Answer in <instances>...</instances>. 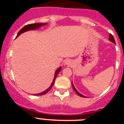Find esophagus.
<instances>
[{
  "label": "esophagus",
  "instance_id": "1",
  "mask_svg": "<svg viewBox=\"0 0 124 124\" xmlns=\"http://www.w3.org/2000/svg\"><path fill=\"white\" fill-rule=\"evenodd\" d=\"M64 64H65V65H67L68 66H71L73 64V62H72L71 60H66L64 61Z\"/></svg>",
  "mask_w": 124,
  "mask_h": 124
}]
</instances>
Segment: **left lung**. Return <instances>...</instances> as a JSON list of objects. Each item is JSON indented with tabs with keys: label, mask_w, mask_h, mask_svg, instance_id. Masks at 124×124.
<instances>
[{
	"label": "left lung",
	"mask_w": 124,
	"mask_h": 124,
	"mask_svg": "<svg viewBox=\"0 0 124 124\" xmlns=\"http://www.w3.org/2000/svg\"><path fill=\"white\" fill-rule=\"evenodd\" d=\"M109 40H110V41H112V42L114 43V44H116V41H115L114 38V37H113V35H111V34H110V35H109ZM71 84H72V86H73V89H74V91L76 92V94H77L78 95H79V96H81V97H85V96H83V95H82L81 94H80V93H79V92L78 91L76 90V88H75V87H74V84H73V82H72Z\"/></svg>",
	"instance_id": "left-lung-1"
}]
</instances>
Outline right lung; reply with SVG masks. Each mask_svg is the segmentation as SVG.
<instances>
[{
  "label": "right lung",
  "mask_w": 124,
  "mask_h": 124,
  "mask_svg": "<svg viewBox=\"0 0 124 124\" xmlns=\"http://www.w3.org/2000/svg\"><path fill=\"white\" fill-rule=\"evenodd\" d=\"M46 25V23H31V24H28V25H25V27H23V28H22V29L20 30L19 31H18V34H17V37H16V38H17V37H18L20 35H21L22 33L25 32V31H29V30H36V29H37V28H39L40 27H41V26H44V25ZM61 67H60L58 69V70H56V71L55 73H54V79H53V81L52 83H51V84L50 85V87L47 89L46 90H45V91L42 92V93H38V94H33V95H35V96H41V95H44V94H46V93H48V92L51 88H52L53 86V84H54V81H55L57 75L58 74V73H60V71H61Z\"/></svg>",
  "instance_id": "obj_1"
}]
</instances>
